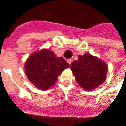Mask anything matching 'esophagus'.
<instances>
[{"label": "esophagus", "mask_w": 126, "mask_h": 126, "mask_svg": "<svg viewBox=\"0 0 126 126\" xmlns=\"http://www.w3.org/2000/svg\"><path fill=\"white\" fill-rule=\"evenodd\" d=\"M66 61H67V62H68L69 64H71V62H72V60H71V59H69V60H67Z\"/></svg>", "instance_id": "esophagus-1"}]
</instances>
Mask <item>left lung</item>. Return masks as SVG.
<instances>
[{
	"label": "left lung",
	"instance_id": "obj_1",
	"mask_svg": "<svg viewBox=\"0 0 126 126\" xmlns=\"http://www.w3.org/2000/svg\"><path fill=\"white\" fill-rule=\"evenodd\" d=\"M78 57L70 66L78 84L85 90H92L103 83L108 69L105 62L88 53Z\"/></svg>",
	"mask_w": 126,
	"mask_h": 126
}]
</instances>
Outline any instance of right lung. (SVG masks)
<instances>
[{
    "mask_svg": "<svg viewBox=\"0 0 126 126\" xmlns=\"http://www.w3.org/2000/svg\"><path fill=\"white\" fill-rule=\"evenodd\" d=\"M69 66L63 57H57L53 52L43 49L27 59L24 69L29 81L37 88L46 90L55 83L58 76Z\"/></svg>",
    "mask_w": 126,
    "mask_h": 126,
    "instance_id": "obj_1",
    "label": "right lung"
}]
</instances>
